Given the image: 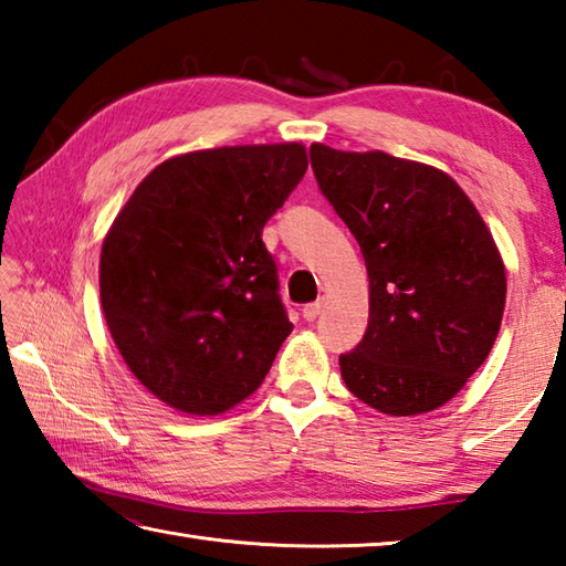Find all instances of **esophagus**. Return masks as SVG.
<instances>
[{
	"label": "esophagus",
	"mask_w": 566,
	"mask_h": 566,
	"mask_svg": "<svg viewBox=\"0 0 566 566\" xmlns=\"http://www.w3.org/2000/svg\"><path fill=\"white\" fill-rule=\"evenodd\" d=\"M319 312H322V302H312V304H306L304 310H302V314H304V319L306 322H314L319 317Z\"/></svg>",
	"instance_id": "obj_1"
}]
</instances>
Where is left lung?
<instances>
[{
    "mask_svg": "<svg viewBox=\"0 0 566 566\" xmlns=\"http://www.w3.org/2000/svg\"><path fill=\"white\" fill-rule=\"evenodd\" d=\"M310 157L369 274V324L339 357L344 385L391 417L447 405L500 334L506 276L492 232L442 169L327 145Z\"/></svg>",
    "mask_w": 566,
    "mask_h": 566,
    "instance_id": "obj_1",
    "label": "left lung"
}]
</instances>
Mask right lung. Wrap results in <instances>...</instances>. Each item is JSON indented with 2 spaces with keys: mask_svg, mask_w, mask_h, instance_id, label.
Wrapping results in <instances>:
<instances>
[{
  "mask_svg": "<svg viewBox=\"0 0 566 566\" xmlns=\"http://www.w3.org/2000/svg\"><path fill=\"white\" fill-rule=\"evenodd\" d=\"M304 171L296 142L189 151L151 169L114 219L102 312L165 405L214 417L264 381L292 322L262 229Z\"/></svg>",
  "mask_w": 566,
  "mask_h": 566,
  "instance_id": "add662e5",
  "label": "right lung"
}]
</instances>
